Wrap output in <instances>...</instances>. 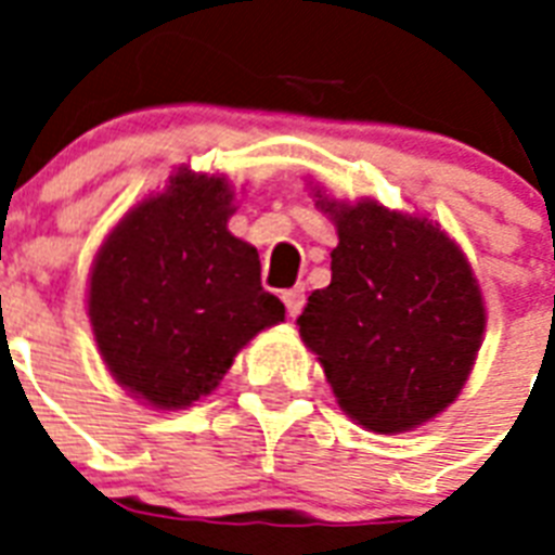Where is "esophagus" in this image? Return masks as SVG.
I'll return each instance as SVG.
<instances>
[{
    "label": "esophagus",
    "mask_w": 555,
    "mask_h": 555,
    "mask_svg": "<svg viewBox=\"0 0 555 555\" xmlns=\"http://www.w3.org/2000/svg\"><path fill=\"white\" fill-rule=\"evenodd\" d=\"M282 302H285L287 308V317H299V311H302L305 305V287H291V291H285V294H282Z\"/></svg>",
    "instance_id": "esophagus-1"
}]
</instances>
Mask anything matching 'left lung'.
Segmentation results:
<instances>
[{
	"label": "left lung",
	"instance_id": "obj_1",
	"mask_svg": "<svg viewBox=\"0 0 555 555\" xmlns=\"http://www.w3.org/2000/svg\"><path fill=\"white\" fill-rule=\"evenodd\" d=\"M331 285L308 296L299 337L320 360L339 409L377 435L423 426L473 374L487 305L473 264L438 221L331 198Z\"/></svg>",
	"mask_w": 555,
	"mask_h": 555
}]
</instances>
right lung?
Instances as JSON below:
<instances>
[{"label": "right lung", "instance_id": "1", "mask_svg": "<svg viewBox=\"0 0 555 555\" xmlns=\"http://www.w3.org/2000/svg\"><path fill=\"white\" fill-rule=\"evenodd\" d=\"M235 190L227 176L181 167L138 201L89 273V322L117 386L176 412L216 391L235 354L285 320L261 287L256 247L227 221Z\"/></svg>", "mask_w": 555, "mask_h": 555}]
</instances>
